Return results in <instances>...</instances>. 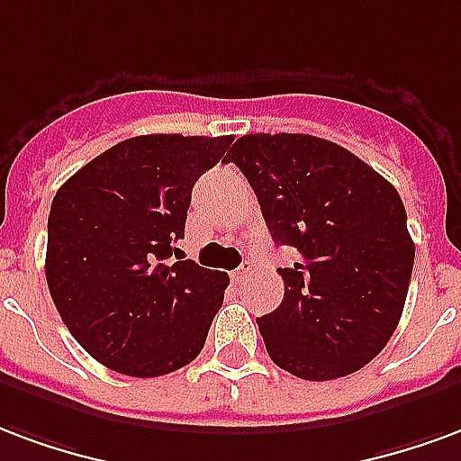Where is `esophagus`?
Segmentation results:
<instances>
[{"mask_svg":"<svg viewBox=\"0 0 461 461\" xmlns=\"http://www.w3.org/2000/svg\"><path fill=\"white\" fill-rule=\"evenodd\" d=\"M250 272H253V265L250 263H243L238 270H233V280L235 282H245L250 277Z\"/></svg>","mask_w":461,"mask_h":461,"instance_id":"1","label":"esophagus"}]
</instances>
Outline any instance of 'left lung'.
<instances>
[{
  "label": "left lung",
  "mask_w": 461,
  "mask_h": 461,
  "mask_svg": "<svg viewBox=\"0 0 461 461\" xmlns=\"http://www.w3.org/2000/svg\"><path fill=\"white\" fill-rule=\"evenodd\" d=\"M277 245L285 300L258 319L275 364L334 381L381 354L401 321L415 243L398 191L344 147L312 134H245L230 147Z\"/></svg>",
  "instance_id": "obj_1"
}]
</instances>
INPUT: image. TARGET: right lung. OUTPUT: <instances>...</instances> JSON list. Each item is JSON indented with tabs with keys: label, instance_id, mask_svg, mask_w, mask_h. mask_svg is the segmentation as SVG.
Wrapping results in <instances>:
<instances>
[{
	"label": "right lung",
	"instance_id": "add662e5",
	"mask_svg": "<svg viewBox=\"0 0 461 461\" xmlns=\"http://www.w3.org/2000/svg\"><path fill=\"white\" fill-rule=\"evenodd\" d=\"M233 137L142 134L76 171L49 213L46 282L73 339L124 375L191 364L223 304L228 275L171 263L191 189Z\"/></svg>",
	"mask_w": 461,
	"mask_h": 461
}]
</instances>
